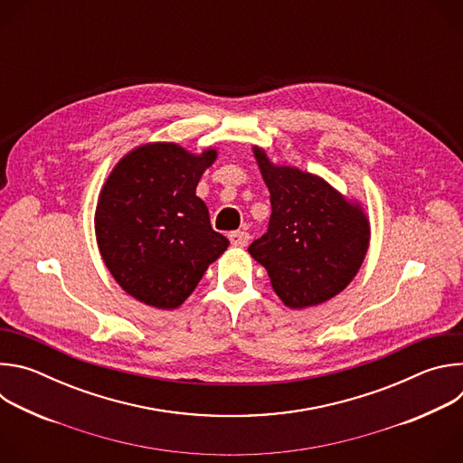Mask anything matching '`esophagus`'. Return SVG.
<instances>
[{"label":"esophagus","instance_id":"obj_1","mask_svg":"<svg viewBox=\"0 0 463 463\" xmlns=\"http://www.w3.org/2000/svg\"><path fill=\"white\" fill-rule=\"evenodd\" d=\"M249 232L247 231H234L229 234V240L234 247H245L249 243Z\"/></svg>","mask_w":463,"mask_h":463}]
</instances>
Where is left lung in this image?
Returning <instances> with one entry per match:
<instances>
[{
    "mask_svg": "<svg viewBox=\"0 0 463 463\" xmlns=\"http://www.w3.org/2000/svg\"><path fill=\"white\" fill-rule=\"evenodd\" d=\"M269 188V231L249 245L266 268L284 306L306 309L337 297L359 273L370 247V218L363 203L320 175L277 165L252 146Z\"/></svg>",
    "mask_w": 463,
    "mask_h": 463,
    "instance_id": "obj_1",
    "label": "left lung"
}]
</instances>
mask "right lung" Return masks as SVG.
I'll return each mask as SVG.
<instances>
[{
    "label": "right lung",
    "instance_id": "1",
    "mask_svg": "<svg viewBox=\"0 0 463 463\" xmlns=\"http://www.w3.org/2000/svg\"><path fill=\"white\" fill-rule=\"evenodd\" d=\"M218 159L209 146L200 154L177 143H146L118 159L104 181L95 236L115 282L136 300L179 307L229 247L211 225L209 209L195 186Z\"/></svg>",
    "mask_w": 463,
    "mask_h": 463
}]
</instances>
